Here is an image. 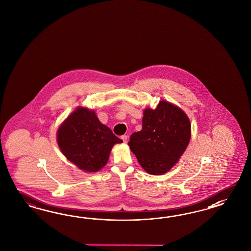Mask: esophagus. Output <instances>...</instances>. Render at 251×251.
Masks as SVG:
<instances>
[{
    "label": "esophagus",
    "mask_w": 251,
    "mask_h": 251,
    "mask_svg": "<svg viewBox=\"0 0 251 251\" xmlns=\"http://www.w3.org/2000/svg\"><path fill=\"white\" fill-rule=\"evenodd\" d=\"M121 138H122V140L123 141L124 144H127V143H128V136H127V135H122Z\"/></svg>",
    "instance_id": "1"
}]
</instances>
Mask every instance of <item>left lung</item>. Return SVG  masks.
<instances>
[{
  "label": "left lung",
  "mask_w": 251,
  "mask_h": 251,
  "mask_svg": "<svg viewBox=\"0 0 251 251\" xmlns=\"http://www.w3.org/2000/svg\"><path fill=\"white\" fill-rule=\"evenodd\" d=\"M191 136L188 116L174 104L161 100L155 109L145 108L143 129L129 138L131 152L150 175H163L175 166Z\"/></svg>",
  "instance_id": "8db88e82"
}]
</instances>
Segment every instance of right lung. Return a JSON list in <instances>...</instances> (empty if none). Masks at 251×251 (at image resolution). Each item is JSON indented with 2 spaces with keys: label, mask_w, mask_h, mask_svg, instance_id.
Wrapping results in <instances>:
<instances>
[{
  "label": "right lung",
  "mask_w": 251,
  "mask_h": 251,
  "mask_svg": "<svg viewBox=\"0 0 251 251\" xmlns=\"http://www.w3.org/2000/svg\"><path fill=\"white\" fill-rule=\"evenodd\" d=\"M57 143L69 161L91 173L106 166L112 147L122 140L99 122L94 110L79 106L61 123Z\"/></svg>",
  "instance_id": "obj_1"
}]
</instances>
